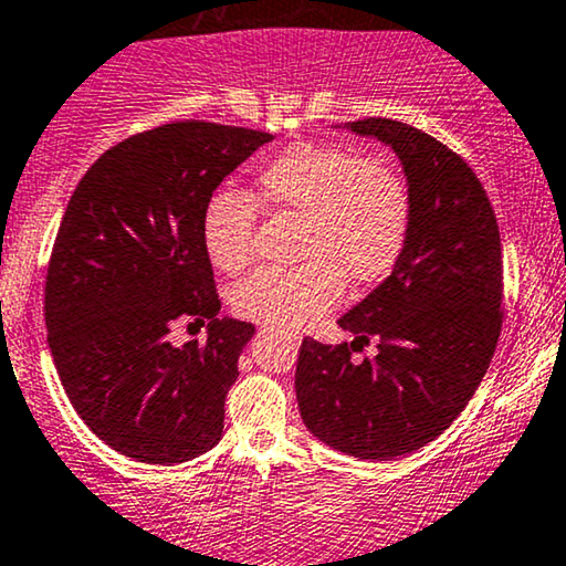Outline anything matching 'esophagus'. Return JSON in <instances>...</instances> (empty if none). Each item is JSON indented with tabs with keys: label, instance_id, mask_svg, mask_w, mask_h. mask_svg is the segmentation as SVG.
<instances>
[{
	"label": "esophagus",
	"instance_id": "esophagus-1",
	"mask_svg": "<svg viewBox=\"0 0 566 566\" xmlns=\"http://www.w3.org/2000/svg\"><path fill=\"white\" fill-rule=\"evenodd\" d=\"M261 334H266V328H263ZM271 336H279V339H287L290 345H297V336H292V334H271Z\"/></svg>",
	"mask_w": 566,
	"mask_h": 566
}]
</instances>
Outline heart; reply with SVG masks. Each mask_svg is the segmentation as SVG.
Listing matches in <instances>:
<instances>
[{"mask_svg":"<svg viewBox=\"0 0 566 566\" xmlns=\"http://www.w3.org/2000/svg\"><path fill=\"white\" fill-rule=\"evenodd\" d=\"M250 197L263 211L300 217L295 255L305 261L259 269L232 292L240 316L279 332H295L332 311L347 279L357 287L381 282L410 238L412 190L402 171L332 143L282 148L255 171ZM252 201L217 190L200 211V242L221 271H238L250 259Z\"/></svg>","mask_w":566,"mask_h":566,"instance_id":"b5f03b06","label":"heart"}]
</instances>
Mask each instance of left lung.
<instances>
[{"label":"left lung","instance_id":"8db88e82","mask_svg":"<svg viewBox=\"0 0 566 566\" xmlns=\"http://www.w3.org/2000/svg\"><path fill=\"white\" fill-rule=\"evenodd\" d=\"M345 127L397 154L412 227L391 274L336 321L355 339L305 336L295 391L316 439L360 460H397L447 431L489 370L502 332V240L475 171L443 143L397 119ZM370 335L377 357L353 364Z\"/></svg>","mask_w":566,"mask_h":566}]
</instances>
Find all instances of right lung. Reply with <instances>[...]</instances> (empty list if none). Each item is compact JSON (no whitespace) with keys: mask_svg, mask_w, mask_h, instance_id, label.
<instances>
[{"mask_svg":"<svg viewBox=\"0 0 566 566\" xmlns=\"http://www.w3.org/2000/svg\"><path fill=\"white\" fill-rule=\"evenodd\" d=\"M271 133L171 123L138 133L85 171L46 271L44 316L75 412L114 452L180 464L224 431L248 321L219 316L200 211ZM210 321L207 345L175 348L177 319Z\"/></svg>","mask_w":566,"mask_h":566,"instance_id":"right-lung-1","label":"right lung"}]
</instances>
